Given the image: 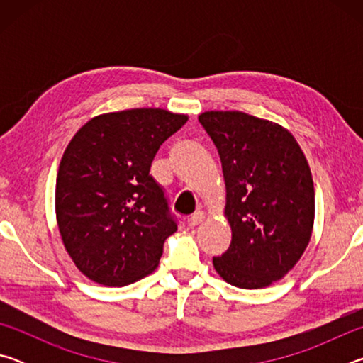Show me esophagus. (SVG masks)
<instances>
[{"mask_svg":"<svg viewBox=\"0 0 363 363\" xmlns=\"http://www.w3.org/2000/svg\"><path fill=\"white\" fill-rule=\"evenodd\" d=\"M203 219H205V214L201 211H196L195 214H192V216L187 219V224H189V227H195V225H199Z\"/></svg>","mask_w":363,"mask_h":363,"instance_id":"esophagus-1","label":"esophagus"}]
</instances>
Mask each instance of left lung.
Wrapping results in <instances>:
<instances>
[{"label":"left lung","mask_w":363,"mask_h":363,"mask_svg":"<svg viewBox=\"0 0 363 363\" xmlns=\"http://www.w3.org/2000/svg\"><path fill=\"white\" fill-rule=\"evenodd\" d=\"M219 152L225 181L229 250L213 257L227 284L256 290L288 274L314 227V182L291 133L243 112L199 116Z\"/></svg>","instance_id":"obj_1"}]
</instances>
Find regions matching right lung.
<instances>
[{"mask_svg":"<svg viewBox=\"0 0 363 363\" xmlns=\"http://www.w3.org/2000/svg\"><path fill=\"white\" fill-rule=\"evenodd\" d=\"M186 121L163 108L104 113L67 145L56 181L57 225L72 261L96 284L125 286L157 269L177 223L150 167Z\"/></svg>","mask_w":363,"mask_h":363,"instance_id":"1","label":"right lung"}]
</instances>
